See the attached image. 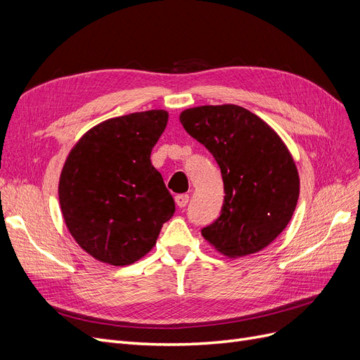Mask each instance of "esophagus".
<instances>
[{"mask_svg":"<svg viewBox=\"0 0 360 360\" xmlns=\"http://www.w3.org/2000/svg\"><path fill=\"white\" fill-rule=\"evenodd\" d=\"M189 202V195L188 193H180L176 197V204L180 207V209H183V207H186Z\"/></svg>","mask_w":360,"mask_h":360,"instance_id":"34e87169","label":"esophagus"}]
</instances>
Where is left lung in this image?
Returning <instances> with one entry per match:
<instances>
[{
    "label": "left lung",
    "instance_id": "1",
    "mask_svg": "<svg viewBox=\"0 0 360 360\" xmlns=\"http://www.w3.org/2000/svg\"><path fill=\"white\" fill-rule=\"evenodd\" d=\"M180 123L213 155L224 180L221 214L202 237L231 258L264 249L284 231L299 200V174L285 144L237 105L191 108Z\"/></svg>",
    "mask_w": 360,
    "mask_h": 360
}]
</instances>
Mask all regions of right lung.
<instances>
[{"mask_svg":"<svg viewBox=\"0 0 360 360\" xmlns=\"http://www.w3.org/2000/svg\"><path fill=\"white\" fill-rule=\"evenodd\" d=\"M168 123L153 110L106 120L89 130L64 163L60 205L85 252L112 266L132 264L156 245L176 204L150 155Z\"/></svg>","mask_w":360,"mask_h":360,"instance_id":"add662e5","label":"right lung"}]
</instances>
